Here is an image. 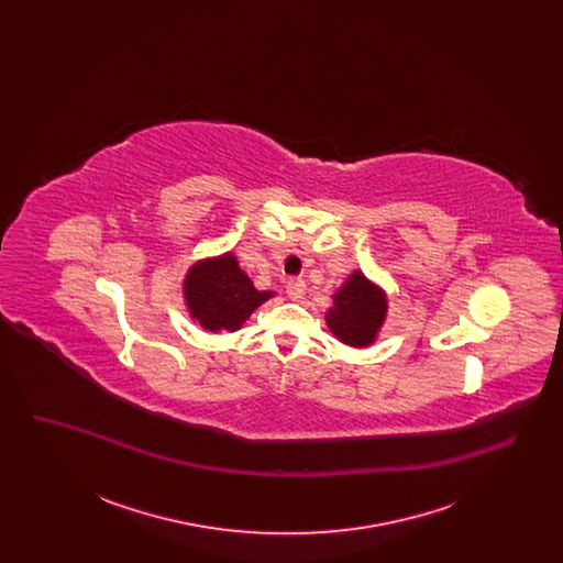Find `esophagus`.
Here are the masks:
<instances>
[{
    "label": "esophagus",
    "mask_w": 563,
    "mask_h": 563,
    "mask_svg": "<svg viewBox=\"0 0 563 563\" xmlns=\"http://www.w3.org/2000/svg\"><path fill=\"white\" fill-rule=\"evenodd\" d=\"M303 294H306V280L291 278V280L287 283V295H289L291 299H301Z\"/></svg>",
    "instance_id": "obj_1"
}]
</instances>
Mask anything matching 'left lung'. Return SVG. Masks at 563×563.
<instances>
[{
  "instance_id": "obj_1",
  "label": "left lung",
  "mask_w": 563,
  "mask_h": 563,
  "mask_svg": "<svg viewBox=\"0 0 563 563\" xmlns=\"http://www.w3.org/2000/svg\"><path fill=\"white\" fill-rule=\"evenodd\" d=\"M331 333L354 349L369 346L386 319V295L372 285L363 272H354L346 285L333 295V308L327 312Z\"/></svg>"
}]
</instances>
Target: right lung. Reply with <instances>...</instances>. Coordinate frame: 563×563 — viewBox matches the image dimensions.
Wrapping results in <instances>:
<instances>
[{
  "label": "right lung",
  "instance_id": "obj_1",
  "mask_svg": "<svg viewBox=\"0 0 563 563\" xmlns=\"http://www.w3.org/2000/svg\"><path fill=\"white\" fill-rule=\"evenodd\" d=\"M191 319L209 331H236L272 291H257L236 257L225 253L191 266L184 283Z\"/></svg>",
  "mask_w": 563,
  "mask_h": 563
}]
</instances>
